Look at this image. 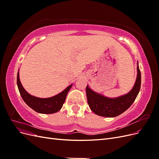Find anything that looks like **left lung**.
<instances>
[{
  "instance_id": "1",
  "label": "left lung",
  "mask_w": 159,
  "mask_h": 159,
  "mask_svg": "<svg viewBox=\"0 0 159 159\" xmlns=\"http://www.w3.org/2000/svg\"><path fill=\"white\" fill-rule=\"evenodd\" d=\"M141 83V71L137 66V76L133 89L125 95L116 98H109L86 88L88 103L92 111L99 116L115 117L129 109L135 100L140 91Z\"/></svg>"
}]
</instances>
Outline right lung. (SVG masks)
<instances>
[{
    "label": "right lung",
    "mask_w": 159,
    "mask_h": 159,
    "mask_svg": "<svg viewBox=\"0 0 159 159\" xmlns=\"http://www.w3.org/2000/svg\"><path fill=\"white\" fill-rule=\"evenodd\" d=\"M17 85L22 99L28 106L35 111L42 114H52L58 111L63 106L67 94L71 88L72 84L67 87L63 91L54 97L49 98H40L31 95L24 89L17 74Z\"/></svg>",
    "instance_id": "obj_1"
}]
</instances>
